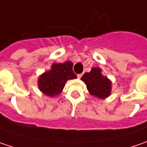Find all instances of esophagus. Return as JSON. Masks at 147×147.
<instances>
[{
  "label": "esophagus",
  "instance_id": "esophagus-1",
  "mask_svg": "<svg viewBox=\"0 0 147 147\" xmlns=\"http://www.w3.org/2000/svg\"><path fill=\"white\" fill-rule=\"evenodd\" d=\"M82 76V74H78V75H77V77H78L79 79H80V78H81Z\"/></svg>",
  "mask_w": 147,
  "mask_h": 147
}]
</instances>
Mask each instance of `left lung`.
<instances>
[{"label": "left lung", "instance_id": "1", "mask_svg": "<svg viewBox=\"0 0 147 147\" xmlns=\"http://www.w3.org/2000/svg\"><path fill=\"white\" fill-rule=\"evenodd\" d=\"M99 67L92 68L90 72L82 76V80L86 84L87 90L91 95L99 98H106L111 94V83L107 77L101 75Z\"/></svg>", "mask_w": 147, "mask_h": 147}]
</instances>
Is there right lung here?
Returning a JSON list of instances; mask_svg holds the SVG:
<instances>
[{
  "label": "right lung",
  "instance_id": "add662e5",
  "mask_svg": "<svg viewBox=\"0 0 147 147\" xmlns=\"http://www.w3.org/2000/svg\"><path fill=\"white\" fill-rule=\"evenodd\" d=\"M76 77L73 71L72 62L54 63L51 65V71L40 76L38 85L40 90L43 93L49 96H54L61 92L68 80Z\"/></svg>",
  "mask_w": 147,
  "mask_h": 147
}]
</instances>
